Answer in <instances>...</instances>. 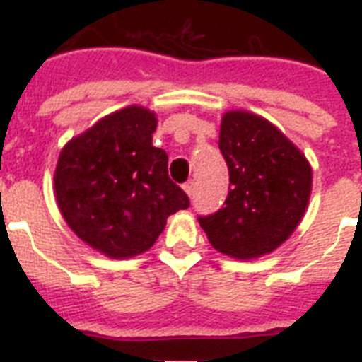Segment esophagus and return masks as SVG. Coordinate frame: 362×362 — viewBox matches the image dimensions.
<instances>
[{
  "label": "esophagus",
  "instance_id": "34e87169",
  "mask_svg": "<svg viewBox=\"0 0 362 362\" xmlns=\"http://www.w3.org/2000/svg\"><path fill=\"white\" fill-rule=\"evenodd\" d=\"M183 190L192 197L194 196V192H196V183H194V181H188V183L183 185Z\"/></svg>",
  "mask_w": 362,
  "mask_h": 362
}]
</instances>
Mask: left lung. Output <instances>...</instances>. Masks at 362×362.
<instances>
[{"mask_svg": "<svg viewBox=\"0 0 362 362\" xmlns=\"http://www.w3.org/2000/svg\"><path fill=\"white\" fill-rule=\"evenodd\" d=\"M219 150L230 174L225 206L201 216L210 245L235 259L270 254L292 235L308 206L312 168L299 148L270 121L226 112Z\"/></svg>", "mask_w": 362, "mask_h": 362, "instance_id": "left-lung-1", "label": "left lung"}]
</instances>
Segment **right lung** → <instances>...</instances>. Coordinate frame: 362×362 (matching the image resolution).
<instances>
[{
	"instance_id": "right-lung-1",
	"label": "right lung",
	"mask_w": 362,
	"mask_h": 362,
	"mask_svg": "<svg viewBox=\"0 0 362 362\" xmlns=\"http://www.w3.org/2000/svg\"><path fill=\"white\" fill-rule=\"evenodd\" d=\"M156 114L127 107L74 137L54 174L57 206L81 241L112 259L146 252L168 216L190 206L152 145Z\"/></svg>"
}]
</instances>
